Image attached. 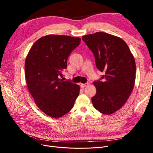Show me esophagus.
Instances as JSON below:
<instances>
[{
	"label": "esophagus",
	"mask_w": 153,
	"mask_h": 153,
	"mask_svg": "<svg viewBox=\"0 0 153 153\" xmlns=\"http://www.w3.org/2000/svg\"><path fill=\"white\" fill-rule=\"evenodd\" d=\"M88 85H89V83H85V84H80V87H81L82 88H84L85 87L87 86Z\"/></svg>",
	"instance_id": "esophagus-1"
}]
</instances>
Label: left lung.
<instances>
[{"label": "left lung", "mask_w": 153, "mask_h": 153, "mask_svg": "<svg viewBox=\"0 0 153 153\" xmlns=\"http://www.w3.org/2000/svg\"><path fill=\"white\" fill-rule=\"evenodd\" d=\"M95 58L97 68L105 74L93 82L96 94L92 98L94 108L112 114L126 103L133 89L136 65L124 41L113 35L98 32L82 37Z\"/></svg>", "instance_id": "left-lung-1"}]
</instances>
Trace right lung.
<instances>
[{
  "label": "right lung",
  "mask_w": 153,
  "mask_h": 153,
  "mask_svg": "<svg viewBox=\"0 0 153 153\" xmlns=\"http://www.w3.org/2000/svg\"><path fill=\"white\" fill-rule=\"evenodd\" d=\"M81 39L64 35H48L37 40L25 63L27 85L39 108L58 118L70 111L79 95L80 86L59 78L67 60Z\"/></svg>",
  "instance_id": "right-lung-1"
}]
</instances>
